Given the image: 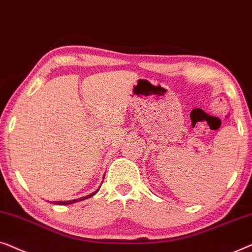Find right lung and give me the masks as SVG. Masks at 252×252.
Returning a JSON list of instances; mask_svg holds the SVG:
<instances>
[{"instance_id":"obj_1","label":"right lung","mask_w":252,"mask_h":252,"mask_svg":"<svg viewBox=\"0 0 252 252\" xmlns=\"http://www.w3.org/2000/svg\"><path fill=\"white\" fill-rule=\"evenodd\" d=\"M105 177V176H104ZM98 190H95V192H94L92 194H89V195H87V196H83V197H81V198H76V200H72V201H55V202H52V203H55V204H59V205H65V204H72V203H75V202H79V201H83V200H86V198H89V197H91V196H94L95 193H97Z\"/></svg>"}]
</instances>
